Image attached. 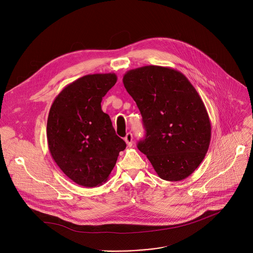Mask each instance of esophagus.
I'll list each match as a JSON object with an SVG mask.
<instances>
[{
    "mask_svg": "<svg viewBox=\"0 0 253 253\" xmlns=\"http://www.w3.org/2000/svg\"><path fill=\"white\" fill-rule=\"evenodd\" d=\"M132 139H133L132 133H131V132H128V133L126 134V136L125 137V141H126V145H127L128 147H130V146L132 145Z\"/></svg>",
    "mask_w": 253,
    "mask_h": 253,
    "instance_id": "obj_1",
    "label": "esophagus"
}]
</instances>
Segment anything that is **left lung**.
<instances>
[{"label": "left lung", "mask_w": 253, "mask_h": 253, "mask_svg": "<svg viewBox=\"0 0 253 253\" xmlns=\"http://www.w3.org/2000/svg\"><path fill=\"white\" fill-rule=\"evenodd\" d=\"M123 83L145 128L137 148L162 179L186 178L203 161L211 139L209 116L199 94L180 72L166 67L130 70Z\"/></svg>", "instance_id": "8db88e82"}]
</instances>
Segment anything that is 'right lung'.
<instances>
[{
  "mask_svg": "<svg viewBox=\"0 0 253 253\" xmlns=\"http://www.w3.org/2000/svg\"><path fill=\"white\" fill-rule=\"evenodd\" d=\"M116 83L115 74L84 76L60 92L49 112L52 158L68 177L85 187L103 184L126 146L101 109L102 98Z\"/></svg>",
  "mask_w": 253,
  "mask_h": 253,
  "instance_id": "right-lung-1",
  "label": "right lung"
}]
</instances>
